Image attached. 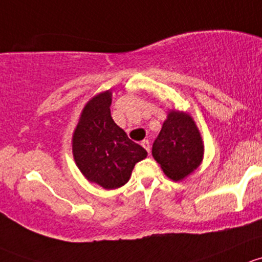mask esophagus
<instances>
[{"label":"esophagus","instance_id":"34e87169","mask_svg":"<svg viewBox=\"0 0 262 262\" xmlns=\"http://www.w3.org/2000/svg\"><path fill=\"white\" fill-rule=\"evenodd\" d=\"M141 145L145 147V149L147 150V152H149V154L151 152V146H150V141H149V140H144V141L141 142Z\"/></svg>","mask_w":262,"mask_h":262}]
</instances>
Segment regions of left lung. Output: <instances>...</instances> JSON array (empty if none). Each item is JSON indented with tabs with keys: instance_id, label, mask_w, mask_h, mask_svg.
<instances>
[{
	"instance_id": "8db88e82",
	"label": "left lung",
	"mask_w": 262,
	"mask_h": 262,
	"mask_svg": "<svg viewBox=\"0 0 262 262\" xmlns=\"http://www.w3.org/2000/svg\"><path fill=\"white\" fill-rule=\"evenodd\" d=\"M152 156L175 182L196 169L203 158V142L189 115L171 111L152 144Z\"/></svg>"
}]
</instances>
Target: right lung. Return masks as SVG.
<instances>
[{"label": "right lung", "instance_id": "obj_1", "mask_svg": "<svg viewBox=\"0 0 262 262\" xmlns=\"http://www.w3.org/2000/svg\"><path fill=\"white\" fill-rule=\"evenodd\" d=\"M111 92L92 98L73 135V155L78 168L90 182L104 189H116L128 182L135 164L147 151L128 139L111 117Z\"/></svg>", "mask_w": 262, "mask_h": 262}]
</instances>
